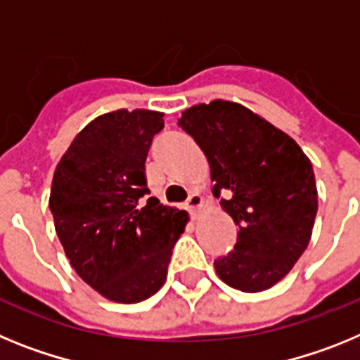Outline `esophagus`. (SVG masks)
<instances>
[{
	"mask_svg": "<svg viewBox=\"0 0 360 360\" xmlns=\"http://www.w3.org/2000/svg\"><path fill=\"white\" fill-rule=\"evenodd\" d=\"M202 202L205 201H202V198L199 195V193H192V195L188 198V201H186V208H188L190 214H195V212L202 206Z\"/></svg>",
	"mask_w": 360,
	"mask_h": 360,
	"instance_id": "34e87169",
	"label": "esophagus"
}]
</instances>
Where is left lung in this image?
Masks as SVG:
<instances>
[{
	"mask_svg": "<svg viewBox=\"0 0 360 360\" xmlns=\"http://www.w3.org/2000/svg\"><path fill=\"white\" fill-rule=\"evenodd\" d=\"M210 165L215 198L239 226L232 252L214 261L219 279L240 292L279 283L311 239L317 184L308 155L288 134L233 101L199 103L181 114Z\"/></svg>",
	"mask_w": 360,
	"mask_h": 360,
	"instance_id": "8db88e82",
	"label": "left lung"
}]
</instances>
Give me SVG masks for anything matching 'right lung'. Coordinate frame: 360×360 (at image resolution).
I'll return each mask as SVG.
<instances>
[{
  "instance_id": "add662e5",
  "label": "right lung",
  "mask_w": 360,
  "mask_h": 360,
  "mask_svg": "<svg viewBox=\"0 0 360 360\" xmlns=\"http://www.w3.org/2000/svg\"><path fill=\"white\" fill-rule=\"evenodd\" d=\"M162 112H108L90 121L59 159L49 206L65 254L105 299L141 302L167 281L172 250L188 214L141 198L145 161Z\"/></svg>"
}]
</instances>
